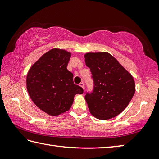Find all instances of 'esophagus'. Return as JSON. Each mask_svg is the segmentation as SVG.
<instances>
[{"instance_id": "1", "label": "esophagus", "mask_w": 159, "mask_h": 159, "mask_svg": "<svg viewBox=\"0 0 159 159\" xmlns=\"http://www.w3.org/2000/svg\"><path fill=\"white\" fill-rule=\"evenodd\" d=\"M79 85L82 87V88L84 89H85V85H84V83H80V84H79Z\"/></svg>"}]
</instances>
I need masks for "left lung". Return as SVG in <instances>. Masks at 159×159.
Listing matches in <instances>:
<instances>
[{
	"label": "left lung",
	"mask_w": 159,
	"mask_h": 159,
	"mask_svg": "<svg viewBox=\"0 0 159 159\" xmlns=\"http://www.w3.org/2000/svg\"><path fill=\"white\" fill-rule=\"evenodd\" d=\"M84 57L94 84L93 92L85 96L91 114L101 120L118 116L135 92L133 76L108 52H87Z\"/></svg>",
	"instance_id": "8db88e82"
}]
</instances>
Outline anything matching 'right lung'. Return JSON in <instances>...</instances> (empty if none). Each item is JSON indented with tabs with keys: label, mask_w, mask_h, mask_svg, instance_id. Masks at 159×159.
I'll use <instances>...</instances> for the list:
<instances>
[{
	"label": "right lung",
	"mask_w": 159,
	"mask_h": 159,
	"mask_svg": "<svg viewBox=\"0 0 159 159\" xmlns=\"http://www.w3.org/2000/svg\"><path fill=\"white\" fill-rule=\"evenodd\" d=\"M71 53L53 48L40 57L29 69L26 89L35 105L43 112L57 116L68 111L76 94L83 89L73 82V74L67 66Z\"/></svg>",
	"instance_id": "1"
}]
</instances>
